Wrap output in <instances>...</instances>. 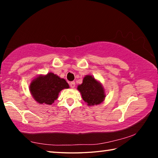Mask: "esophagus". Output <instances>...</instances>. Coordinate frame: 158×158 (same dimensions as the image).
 <instances>
[{
    "label": "esophagus",
    "instance_id": "34e87169",
    "mask_svg": "<svg viewBox=\"0 0 158 158\" xmlns=\"http://www.w3.org/2000/svg\"><path fill=\"white\" fill-rule=\"evenodd\" d=\"M69 85H70V87L72 89H74V87H75V82L74 81H71L69 83Z\"/></svg>",
    "mask_w": 158,
    "mask_h": 158
}]
</instances>
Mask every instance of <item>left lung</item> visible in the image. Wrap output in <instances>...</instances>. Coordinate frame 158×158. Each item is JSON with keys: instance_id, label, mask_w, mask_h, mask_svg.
I'll return each instance as SVG.
<instances>
[{"instance_id": "8db88e82", "label": "left lung", "mask_w": 158, "mask_h": 158, "mask_svg": "<svg viewBox=\"0 0 158 158\" xmlns=\"http://www.w3.org/2000/svg\"><path fill=\"white\" fill-rule=\"evenodd\" d=\"M77 90L81 93L83 100L89 106L100 105L106 97L105 90L102 84L90 74L84 77L82 84L77 86Z\"/></svg>"}]
</instances>
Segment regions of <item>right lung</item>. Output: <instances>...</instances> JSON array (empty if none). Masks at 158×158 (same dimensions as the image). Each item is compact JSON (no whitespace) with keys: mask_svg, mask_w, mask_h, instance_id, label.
Instances as JSON below:
<instances>
[{"mask_svg":"<svg viewBox=\"0 0 158 158\" xmlns=\"http://www.w3.org/2000/svg\"><path fill=\"white\" fill-rule=\"evenodd\" d=\"M69 88V84L65 79L52 73L45 75L40 74L32 80L29 85L30 93L34 100L40 105H49L57 100L61 90Z\"/></svg>","mask_w":158,"mask_h":158,"instance_id":"add662e5","label":"right lung"}]
</instances>
